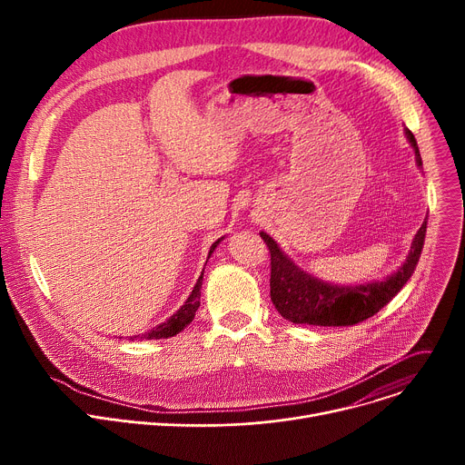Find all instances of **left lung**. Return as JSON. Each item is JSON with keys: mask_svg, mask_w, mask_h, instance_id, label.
Wrapping results in <instances>:
<instances>
[{"mask_svg": "<svg viewBox=\"0 0 465 465\" xmlns=\"http://www.w3.org/2000/svg\"><path fill=\"white\" fill-rule=\"evenodd\" d=\"M405 136L414 149L416 163L421 169V156L416 138L409 128ZM427 233V219L414 235L405 262L384 280H373L359 285H337L314 278L282 250L267 233L259 232L271 250V300L278 312L292 323L309 325H353L379 312L414 274Z\"/></svg>", "mask_w": 465, "mask_h": 465, "instance_id": "1", "label": "left lung"}]
</instances>
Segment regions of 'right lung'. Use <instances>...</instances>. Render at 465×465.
<instances>
[{
  "label": "right lung",
  "mask_w": 465,
  "mask_h": 465,
  "mask_svg": "<svg viewBox=\"0 0 465 465\" xmlns=\"http://www.w3.org/2000/svg\"><path fill=\"white\" fill-rule=\"evenodd\" d=\"M223 239H224V237L217 239V241L212 244V248H210V253H208V259L212 257L213 250L219 246V242H221ZM206 262H208V261H206ZM203 278H204V271H203L201 278H198L196 285L193 287V291H191L189 298L183 302V305H182V307H180V309H178V311H176V312H174L171 318H167L163 323H160V325L153 327V329L149 331V333L130 337V341H134V339L158 341V339H169V337H174V335H178L183 327H187V325L193 322L196 309L201 307V289H203Z\"/></svg>",
  "instance_id": "add662e5"
}]
</instances>
